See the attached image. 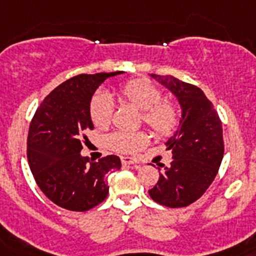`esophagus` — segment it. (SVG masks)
Listing matches in <instances>:
<instances>
[{
    "label": "esophagus",
    "mask_w": 256,
    "mask_h": 256,
    "mask_svg": "<svg viewBox=\"0 0 256 256\" xmlns=\"http://www.w3.org/2000/svg\"><path fill=\"white\" fill-rule=\"evenodd\" d=\"M122 164H137V160L133 157H122Z\"/></svg>",
    "instance_id": "34e87169"
}]
</instances>
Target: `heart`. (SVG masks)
I'll return each mask as SVG.
<instances>
[{
	"mask_svg": "<svg viewBox=\"0 0 256 256\" xmlns=\"http://www.w3.org/2000/svg\"><path fill=\"white\" fill-rule=\"evenodd\" d=\"M122 98L136 108L144 111V122L161 136H166L179 126V110L172 102L162 100V90L146 80H133L120 88ZM114 115V102L106 92L95 94L90 103V116L98 128H106ZM149 141L145 132L115 130L104 138L106 146L119 153H134L142 149Z\"/></svg>",
	"mask_w": 256,
	"mask_h": 256,
	"instance_id": "1",
	"label": "heart"
}]
</instances>
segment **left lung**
<instances>
[{
    "instance_id": "left-lung-1",
    "label": "left lung",
    "mask_w": 256,
    "mask_h": 256,
    "mask_svg": "<svg viewBox=\"0 0 256 256\" xmlns=\"http://www.w3.org/2000/svg\"><path fill=\"white\" fill-rule=\"evenodd\" d=\"M168 88L180 106L178 130L166 141L172 162L160 172L149 195L170 208L187 206L212 184L224 157L222 124L202 88L172 76L150 74Z\"/></svg>"
}]
</instances>
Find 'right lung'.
<instances>
[{"label": "right lung", "instance_id": "add662e5", "mask_svg": "<svg viewBox=\"0 0 256 256\" xmlns=\"http://www.w3.org/2000/svg\"><path fill=\"white\" fill-rule=\"evenodd\" d=\"M123 73L76 76L52 90L34 115L27 137L30 168L44 195L61 208L85 212L100 204L108 195L106 175L122 168L118 156L88 162L81 156V138L94 130L90 103L95 90Z\"/></svg>", "mask_w": 256, "mask_h": 256}]
</instances>
